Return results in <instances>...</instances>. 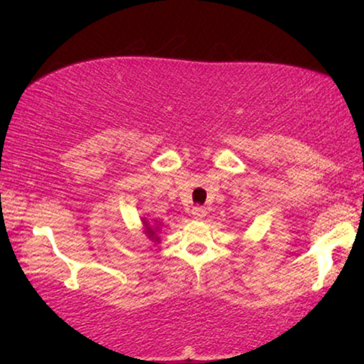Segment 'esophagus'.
Wrapping results in <instances>:
<instances>
[{"instance_id": "1", "label": "esophagus", "mask_w": 364, "mask_h": 364, "mask_svg": "<svg viewBox=\"0 0 364 364\" xmlns=\"http://www.w3.org/2000/svg\"><path fill=\"white\" fill-rule=\"evenodd\" d=\"M191 215H193L196 220H202L207 215V210H205V207L196 205V207H193V210H191Z\"/></svg>"}]
</instances>
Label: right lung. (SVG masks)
Returning <instances> with one entry per match:
<instances>
[{"mask_svg":"<svg viewBox=\"0 0 364 364\" xmlns=\"http://www.w3.org/2000/svg\"><path fill=\"white\" fill-rule=\"evenodd\" d=\"M143 223H144V228H146V234H147V237L152 239L154 242H159V236H157V232H159V230H160V226H159V225H156V226L149 225V223H147V220H146V218L143 220Z\"/></svg>","mask_w":364,"mask_h":364,"instance_id":"obj_1","label":"right lung"}]
</instances>
